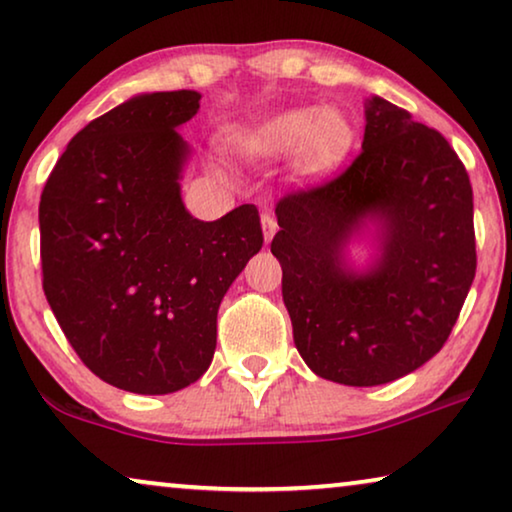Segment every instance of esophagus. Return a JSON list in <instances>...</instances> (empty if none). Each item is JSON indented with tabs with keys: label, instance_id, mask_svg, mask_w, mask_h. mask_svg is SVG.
Here are the masks:
<instances>
[{
	"label": "esophagus",
	"instance_id": "34e87169",
	"mask_svg": "<svg viewBox=\"0 0 512 512\" xmlns=\"http://www.w3.org/2000/svg\"><path fill=\"white\" fill-rule=\"evenodd\" d=\"M261 226H263V238H265V244H270L274 233H277V221H274L272 214H263L261 217Z\"/></svg>",
	"mask_w": 512,
	"mask_h": 512
}]
</instances>
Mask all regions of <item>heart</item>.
Here are the masks:
<instances>
[{"mask_svg":"<svg viewBox=\"0 0 512 512\" xmlns=\"http://www.w3.org/2000/svg\"><path fill=\"white\" fill-rule=\"evenodd\" d=\"M233 150L249 161L288 157V177L298 187H318L346 164L355 143L353 122L337 108H291L228 133Z\"/></svg>","mask_w":512,"mask_h":512,"instance_id":"b5f03b06","label":"heart"}]
</instances>
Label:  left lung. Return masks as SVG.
I'll use <instances>...</instances> for the list:
<instances>
[{
	"label": "left lung",
	"mask_w": 512,
	"mask_h": 512,
	"mask_svg": "<svg viewBox=\"0 0 512 512\" xmlns=\"http://www.w3.org/2000/svg\"><path fill=\"white\" fill-rule=\"evenodd\" d=\"M274 214L270 249L311 372L369 388L441 351L476 277V235L469 175L439 131L369 96L360 157ZM353 246L368 249L362 264Z\"/></svg>",
	"instance_id": "left-lung-1"
}]
</instances>
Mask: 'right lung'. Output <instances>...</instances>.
<instances>
[{
  "mask_svg": "<svg viewBox=\"0 0 512 512\" xmlns=\"http://www.w3.org/2000/svg\"><path fill=\"white\" fill-rule=\"evenodd\" d=\"M194 90L145 92L66 145L39 205L43 291L92 372L136 395L201 379L221 300L263 247L254 205L201 221L182 201Z\"/></svg>",
  "mask_w": 512,
  "mask_h": 512,
  "instance_id": "obj_1",
  "label": "right lung"
}]
</instances>
